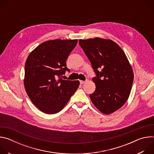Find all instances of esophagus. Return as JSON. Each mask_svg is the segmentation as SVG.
I'll use <instances>...</instances> for the list:
<instances>
[{"instance_id":"1","label":"esophagus","mask_w":154,"mask_h":154,"mask_svg":"<svg viewBox=\"0 0 154 154\" xmlns=\"http://www.w3.org/2000/svg\"><path fill=\"white\" fill-rule=\"evenodd\" d=\"M85 82H86L85 81H83V80H80V84H81V85H83V84H84V83H85Z\"/></svg>"}]
</instances>
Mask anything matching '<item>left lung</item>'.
<instances>
[{
	"mask_svg": "<svg viewBox=\"0 0 154 154\" xmlns=\"http://www.w3.org/2000/svg\"><path fill=\"white\" fill-rule=\"evenodd\" d=\"M79 45L96 74V90L90 94L94 106L103 114H111L127 100L132 87L134 72L122 49L110 39H79Z\"/></svg>",
	"mask_w": 154,
	"mask_h": 154,
	"instance_id": "8db88e82",
	"label": "left lung"
}]
</instances>
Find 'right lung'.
I'll use <instances>...</instances> for the list:
<instances>
[{"label": "right lung", "mask_w": 154, "mask_h": 154, "mask_svg": "<svg viewBox=\"0 0 154 154\" xmlns=\"http://www.w3.org/2000/svg\"><path fill=\"white\" fill-rule=\"evenodd\" d=\"M77 39H54L37 46L28 56L24 79L26 93L40 111L55 114L66 105L78 89L79 80H65L66 60Z\"/></svg>", "instance_id": "add662e5"}]
</instances>
